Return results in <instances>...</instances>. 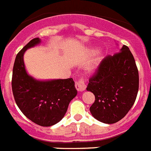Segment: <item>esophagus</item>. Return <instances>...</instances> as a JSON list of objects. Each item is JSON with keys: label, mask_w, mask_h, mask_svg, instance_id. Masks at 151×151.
<instances>
[{"label": "esophagus", "mask_w": 151, "mask_h": 151, "mask_svg": "<svg viewBox=\"0 0 151 151\" xmlns=\"http://www.w3.org/2000/svg\"><path fill=\"white\" fill-rule=\"evenodd\" d=\"M76 88L77 91H83L86 89V86L82 79L78 80V82H76Z\"/></svg>", "instance_id": "34e87169"}]
</instances>
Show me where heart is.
I'll list each match as a JSON object with an SVG mask.
<instances>
[{
  "label": "heart",
  "mask_w": 151,
  "mask_h": 151,
  "mask_svg": "<svg viewBox=\"0 0 151 151\" xmlns=\"http://www.w3.org/2000/svg\"><path fill=\"white\" fill-rule=\"evenodd\" d=\"M95 66H94V65H91V66L88 67V72L91 73V72H94V71H95Z\"/></svg>",
  "instance_id": "b5f03b06"
}]
</instances>
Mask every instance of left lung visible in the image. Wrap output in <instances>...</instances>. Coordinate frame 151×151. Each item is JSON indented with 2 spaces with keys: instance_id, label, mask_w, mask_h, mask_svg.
<instances>
[{
  "instance_id": "1",
  "label": "left lung",
  "mask_w": 151,
  "mask_h": 151,
  "mask_svg": "<svg viewBox=\"0 0 151 151\" xmlns=\"http://www.w3.org/2000/svg\"><path fill=\"white\" fill-rule=\"evenodd\" d=\"M139 88V76L134 58L124 45L119 52L101 61L89 79L87 91L94 94L90 107L94 118L105 124L118 122L133 106Z\"/></svg>"
}]
</instances>
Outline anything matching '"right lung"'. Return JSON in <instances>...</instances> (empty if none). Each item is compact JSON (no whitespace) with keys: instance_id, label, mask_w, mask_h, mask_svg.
I'll list each match as a JSON object with an SVG mask.
<instances>
[{"instance_id":"1","label":"right lung","mask_w":151,"mask_h":151,"mask_svg":"<svg viewBox=\"0 0 151 151\" xmlns=\"http://www.w3.org/2000/svg\"><path fill=\"white\" fill-rule=\"evenodd\" d=\"M41 42L33 39L18 52L13 68L12 90L18 108L30 121L42 127L60 122L69 104L77 95L72 78L40 80L29 74L24 61V53Z\"/></svg>"}]
</instances>
